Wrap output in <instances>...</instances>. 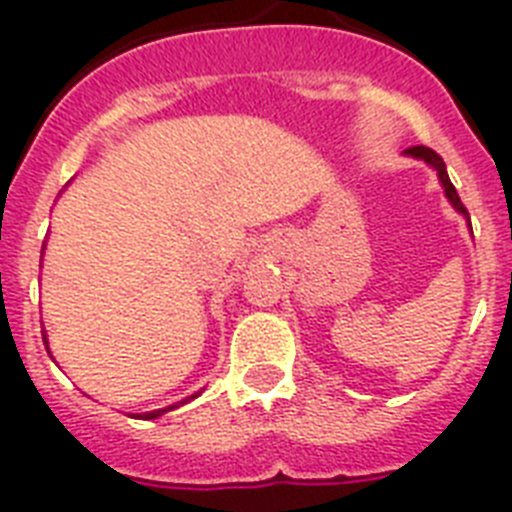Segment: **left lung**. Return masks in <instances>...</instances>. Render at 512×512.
Wrapping results in <instances>:
<instances>
[{"label":"left lung","mask_w":512,"mask_h":512,"mask_svg":"<svg viewBox=\"0 0 512 512\" xmlns=\"http://www.w3.org/2000/svg\"><path fill=\"white\" fill-rule=\"evenodd\" d=\"M404 157L420 159V162H425V164H428V167H433L435 175H438V180H441V188H443V193H446L448 203H451V206L456 208V211H459L461 216H464L466 224H469V213H466V208H464V203H461V198H459V193H456V188H453V185H451V177H448V172H446V162H443V159L438 157V154H435L433 149H428V146H412V149H404Z\"/></svg>","instance_id":"8db88e82"}]
</instances>
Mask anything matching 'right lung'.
I'll list each match as a JSON object with an SVG mask.
<instances>
[{
  "label": "right lung",
  "mask_w": 512,
  "mask_h": 512,
  "mask_svg": "<svg viewBox=\"0 0 512 512\" xmlns=\"http://www.w3.org/2000/svg\"><path fill=\"white\" fill-rule=\"evenodd\" d=\"M43 342H46V350H48V337L46 335H43ZM198 394H201V391H195L193 397L182 399V402L170 404V407H162V410H151V412H141V415H136V417H144V420H157V417H162L164 412H172V410H177V407H182V404H188L190 399H195V397H198Z\"/></svg>",
  "instance_id": "right-lung-1"
}]
</instances>
